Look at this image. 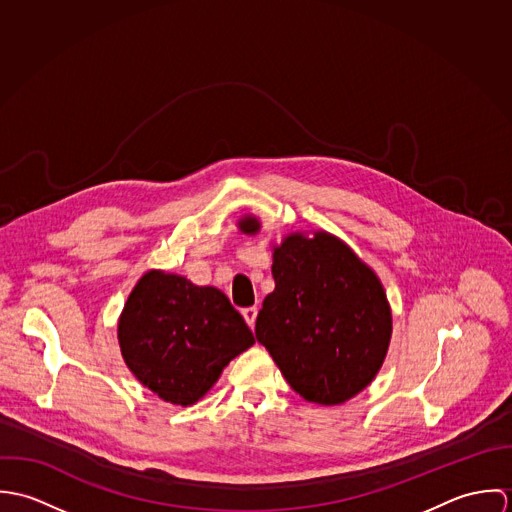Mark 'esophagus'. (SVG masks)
<instances>
[{
  "mask_svg": "<svg viewBox=\"0 0 512 512\" xmlns=\"http://www.w3.org/2000/svg\"><path fill=\"white\" fill-rule=\"evenodd\" d=\"M242 317H244V321L254 329V323H256V317H258V307H246V309H242Z\"/></svg>",
  "mask_w": 512,
  "mask_h": 512,
  "instance_id": "esophagus-1",
  "label": "esophagus"
}]
</instances>
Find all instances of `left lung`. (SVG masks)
I'll return each instance as SVG.
<instances>
[{"instance_id":"8db88e82","label":"left lung","mask_w":512,"mask_h":512,"mask_svg":"<svg viewBox=\"0 0 512 512\" xmlns=\"http://www.w3.org/2000/svg\"><path fill=\"white\" fill-rule=\"evenodd\" d=\"M256 215L238 219L258 234ZM274 292L256 319L293 390L307 402L339 406L374 380L392 337V309L376 272L339 236L295 230L272 246Z\"/></svg>"}]
</instances>
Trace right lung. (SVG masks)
<instances>
[{"label": "right lung", "instance_id": "add662e5", "mask_svg": "<svg viewBox=\"0 0 512 512\" xmlns=\"http://www.w3.org/2000/svg\"><path fill=\"white\" fill-rule=\"evenodd\" d=\"M118 343L124 363L153 394L193 406L254 337L217 288L147 270L120 313Z\"/></svg>", "mask_w": 512, "mask_h": 512}]
</instances>
